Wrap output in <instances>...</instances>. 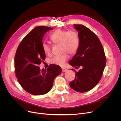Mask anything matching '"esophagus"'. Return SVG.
Segmentation results:
<instances>
[{
	"instance_id": "esophagus-1",
	"label": "esophagus",
	"mask_w": 121,
	"mask_h": 121,
	"mask_svg": "<svg viewBox=\"0 0 121 121\" xmlns=\"http://www.w3.org/2000/svg\"><path fill=\"white\" fill-rule=\"evenodd\" d=\"M61 69H62V72H64L67 70V69L65 68V67H61Z\"/></svg>"
}]
</instances>
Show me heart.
<instances>
[{"label":"heart","instance_id":"heart-1","mask_svg":"<svg viewBox=\"0 0 121 121\" xmlns=\"http://www.w3.org/2000/svg\"><path fill=\"white\" fill-rule=\"evenodd\" d=\"M51 41L55 44H60L61 55L56 56L50 60V63L58 66H63L69 59L68 54H75L79 45V38L78 34L74 30H67L58 29L54 31L50 36ZM43 49L44 52L49 55L51 52V46L48 43H43Z\"/></svg>","mask_w":121,"mask_h":121}]
</instances>
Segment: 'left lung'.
I'll return each mask as SVG.
<instances>
[{"mask_svg":"<svg viewBox=\"0 0 121 121\" xmlns=\"http://www.w3.org/2000/svg\"><path fill=\"white\" fill-rule=\"evenodd\" d=\"M78 31L79 45L77 53L69 64L78 69L70 87L78 92H85L94 88L100 80L106 64V56L96 35L82 25L74 24ZM73 71L75 70L71 69Z\"/></svg>","mask_w":121,"mask_h":121,"instance_id":"1","label":"left lung"}]
</instances>
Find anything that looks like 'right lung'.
<instances>
[{
	"instance_id": "1",
	"label": "right lung",
	"mask_w": 121,
	"mask_h": 121,
	"mask_svg": "<svg viewBox=\"0 0 121 121\" xmlns=\"http://www.w3.org/2000/svg\"><path fill=\"white\" fill-rule=\"evenodd\" d=\"M52 28L38 26L27 34L18 45L14 57L15 75L21 87L35 95H44L52 89L55 78L61 72L60 66L51 64L47 69L38 66L44 60L43 49L44 34Z\"/></svg>"
}]
</instances>
